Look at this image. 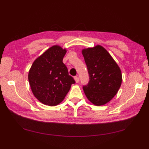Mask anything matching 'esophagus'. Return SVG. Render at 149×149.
Segmentation results:
<instances>
[{"instance_id": "1", "label": "esophagus", "mask_w": 149, "mask_h": 149, "mask_svg": "<svg viewBox=\"0 0 149 149\" xmlns=\"http://www.w3.org/2000/svg\"><path fill=\"white\" fill-rule=\"evenodd\" d=\"M74 79L75 80L76 83H79V77L78 76H75L74 77Z\"/></svg>"}]
</instances>
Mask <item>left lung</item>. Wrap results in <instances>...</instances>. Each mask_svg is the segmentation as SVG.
<instances>
[{
    "mask_svg": "<svg viewBox=\"0 0 149 149\" xmlns=\"http://www.w3.org/2000/svg\"><path fill=\"white\" fill-rule=\"evenodd\" d=\"M89 80L83 89L88 99L100 106L110 101L122 83L121 70L107 50L101 46L82 50Z\"/></svg>",
    "mask_w": 149,
    "mask_h": 149,
    "instance_id": "1",
    "label": "left lung"
}]
</instances>
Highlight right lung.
I'll use <instances>...</instances> for the list:
<instances>
[{
	"mask_svg": "<svg viewBox=\"0 0 149 149\" xmlns=\"http://www.w3.org/2000/svg\"><path fill=\"white\" fill-rule=\"evenodd\" d=\"M66 53L59 46L51 47L35 60L29 70L32 93L44 105H58L75 83L63 63Z\"/></svg>",
	"mask_w": 149,
	"mask_h": 149,
	"instance_id": "obj_1",
	"label": "right lung"
}]
</instances>
